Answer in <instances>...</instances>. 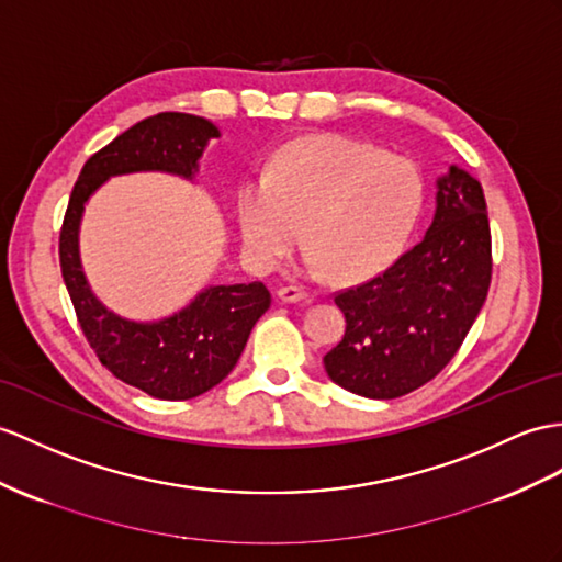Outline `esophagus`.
I'll return each instance as SVG.
<instances>
[{"mask_svg":"<svg viewBox=\"0 0 562 562\" xmlns=\"http://www.w3.org/2000/svg\"><path fill=\"white\" fill-rule=\"evenodd\" d=\"M277 295L281 303H310V293L297 289V285H281Z\"/></svg>","mask_w":562,"mask_h":562,"instance_id":"34e87169","label":"esophagus"}]
</instances>
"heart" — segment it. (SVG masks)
<instances>
[{
  "mask_svg": "<svg viewBox=\"0 0 562 562\" xmlns=\"http://www.w3.org/2000/svg\"><path fill=\"white\" fill-rule=\"evenodd\" d=\"M424 202L413 161L346 135H312L271 155L236 195L243 248L273 267L297 243L328 277L358 281L405 248Z\"/></svg>",
  "mask_w": 562,
  "mask_h": 562,
  "instance_id": "1",
  "label": "heart"
}]
</instances>
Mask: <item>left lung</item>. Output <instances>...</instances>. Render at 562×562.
<instances>
[{"mask_svg":"<svg viewBox=\"0 0 562 562\" xmlns=\"http://www.w3.org/2000/svg\"><path fill=\"white\" fill-rule=\"evenodd\" d=\"M491 283V228L482 183L460 167L436 178V210L413 250L355 289L336 293L344 340L324 355L328 379L391 401L453 360Z\"/></svg>","mask_w":562,"mask_h":562,"instance_id":"1","label":"left lung"}]
</instances>
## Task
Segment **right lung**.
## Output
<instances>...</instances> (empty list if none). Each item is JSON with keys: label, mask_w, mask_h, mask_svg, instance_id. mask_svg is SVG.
<instances>
[{"label": "right lung", "mask_w": 562, "mask_h": 562, "mask_svg": "<svg viewBox=\"0 0 562 562\" xmlns=\"http://www.w3.org/2000/svg\"><path fill=\"white\" fill-rule=\"evenodd\" d=\"M218 135L212 121L195 114L164 112L143 119L86 161L64 216L61 277L90 348L123 384L159 401L195 398L224 381L252 326L269 310L271 295L259 281L207 285L171 317L126 319L90 289L80 265V222L86 202L112 176L161 171L193 181L204 147Z\"/></svg>", "instance_id": "obj_1"}]
</instances>
